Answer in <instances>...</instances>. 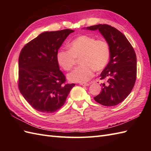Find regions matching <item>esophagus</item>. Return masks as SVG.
Segmentation results:
<instances>
[{"mask_svg":"<svg viewBox=\"0 0 151 151\" xmlns=\"http://www.w3.org/2000/svg\"><path fill=\"white\" fill-rule=\"evenodd\" d=\"M80 85L83 86H89V84H88V83H80Z\"/></svg>","mask_w":151,"mask_h":151,"instance_id":"1","label":"esophagus"}]
</instances>
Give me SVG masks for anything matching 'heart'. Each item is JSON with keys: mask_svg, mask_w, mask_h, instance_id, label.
I'll use <instances>...</instances> for the list:
<instances>
[{"mask_svg": "<svg viewBox=\"0 0 151 151\" xmlns=\"http://www.w3.org/2000/svg\"><path fill=\"white\" fill-rule=\"evenodd\" d=\"M69 50L60 49L56 52V61L62 68L68 71L76 63V59L81 58L76 67L67 75L72 82L88 81L96 72L103 70L109 62L110 49L103 40H97L89 35H81L69 44Z\"/></svg>", "mask_w": 151, "mask_h": 151, "instance_id": "obj_1", "label": "heart"}]
</instances>
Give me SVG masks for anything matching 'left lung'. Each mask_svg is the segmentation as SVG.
Wrapping results in <instances>:
<instances>
[{
  "label": "left lung",
  "instance_id": "obj_1",
  "mask_svg": "<svg viewBox=\"0 0 151 151\" xmlns=\"http://www.w3.org/2000/svg\"><path fill=\"white\" fill-rule=\"evenodd\" d=\"M86 29L99 30L110 49V62L101 74L102 91L94 97L98 103L113 106L123 102L132 91L137 74L136 55L130 42L116 28L108 24H97Z\"/></svg>",
  "mask_w": 151,
  "mask_h": 151
}]
</instances>
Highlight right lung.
<instances>
[{"label":"right lung","mask_w":151,"mask_h":151,"mask_svg":"<svg viewBox=\"0 0 151 151\" xmlns=\"http://www.w3.org/2000/svg\"><path fill=\"white\" fill-rule=\"evenodd\" d=\"M65 29L45 32L22 48L19 57V91L37 111L53 113L62 106L75 84L65 82L56 52L69 35Z\"/></svg>","instance_id":"add662e5"}]
</instances>
